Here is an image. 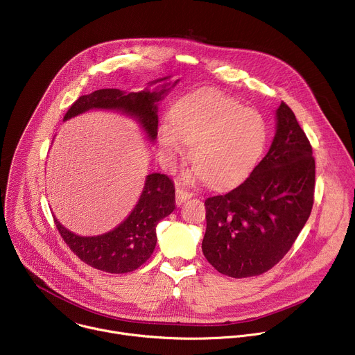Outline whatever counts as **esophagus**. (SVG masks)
<instances>
[{"label":"esophagus","mask_w":355,"mask_h":355,"mask_svg":"<svg viewBox=\"0 0 355 355\" xmlns=\"http://www.w3.org/2000/svg\"><path fill=\"white\" fill-rule=\"evenodd\" d=\"M191 196H193V193H190V191H187V190H184V189L176 187V202H178L179 205L183 204L186 200L191 198Z\"/></svg>","instance_id":"34e87169"}]
</instances>
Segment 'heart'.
I'll use <instances>...</instances> for the list:
<instances>
[{"instance_id":"heart-1","label":"heart","mask_w":355,"mask_h":355,"mask_svg":"<svg viewBox=\"0 0 355 355\" xmlns=\"http://www.w3.org/2000/svg\"><path fill=\"white\" fill-rule=\"evenodd\" d=\"M172 125L159 129V147L175 159L191 146L196 164L189 180L226 186L243 179L259 159L266 126L262 115L215 92H198L180 100L171 115Z\"/></svg>"}]
</instances>
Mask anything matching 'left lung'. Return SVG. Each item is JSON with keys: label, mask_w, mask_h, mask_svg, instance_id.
I'll use <instances>...</instances> for the list:
<instances>
[{"label": "left lung", "mask_w": 355, "mask_h": 355, "mask_svg": "<svg viewBox=\"0 0 355 355\" xmlns=\"http://www.w3.org/2000/svg\"><path fill=\"white\" fill-rule=\"evenodd\" d=\"M313 191L312 147L282 101L268 154L239 186L205 200V258L219 273L237 279L269 270L308 220Z\"/></svg>", "instance_id": "1"}]
</instances>
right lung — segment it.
<instances>
[{"instance_id": "right-lung-1", "label": "right lung", "mask_w": 355, "mask_h": 355, "mask_svg": "<svg viewBox=\"0 0 355 355\" xmlns=\"http://www.w3.org/2000/svg\"><path fill=\"white\" fill-rule=\"evenodd\" d=\"M168 85L171 83L154 92L147 89L139 93H123L118 89L97 90L79 97L65 114L64 121L94 108L116 110L136 118L153 141L158 135L157 103L169 90ZM173 209V182L166 175L151 173L146 179L137 205L114 230L94 237H82L69 232L55 218L54 222L67 245L83 262L108 273H128L140 268L151 257L157 244V225Z\"/></svg>"}]
</instances>
